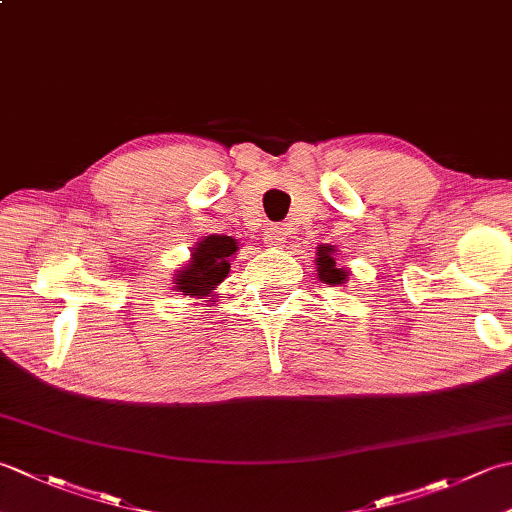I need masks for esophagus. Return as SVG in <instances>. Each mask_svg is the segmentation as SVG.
<instances>
[{"label": "esophagus", "instance_id": "1", "mask_svg": "<svg viewBox=\"0 0 512 512\" xmlns=\"http://www.w3.org/2000/svg\"><path fill=\"white\" fill-rule=\"evenodd\" d=\"M286 235H288V228H284V226H270V228H266V233H264V242L268 246L279 248V246L286 244Z\"/></svg>", "mask_w": 512, "mask_h": 512}]
</instances>
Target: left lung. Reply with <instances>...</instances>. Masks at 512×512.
Segmentation results:
<instances>
[{"label":"left lung","mask_w":512,"mask_h":512,"mask_svg":"<svg viewBox=\"0 0 512 512\" xmlns=\"http://www.w3.org/2000/svg\"><path fill=\"white\" fill-rule=\"evenodd\" d=\"M334 253L336 248L330 244H321L319 253H317V273L323 284L328 286H341L347 281V273L343 268H336L334 262Z\"/></svg>","instance_id":"left-lung-1"}]
</instances>
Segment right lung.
I'll return each mask as SVG.
<instances>
[{
	"label": "right lung",
	"instance_id": "add662e5",
	"mask_svg": "<svg viewBox=\"0 0 512 512\" xmlns=\"http://www.w3.org/2000/svg\"><path fill=\"white\" fill-rule=\"evenodd\" d=\"M237 239L228 235H209L195 244L191 253V262L184 264L176 279L173 290L182 292L195 299L211 297L213 290L222 284L231 270V259L237 253Z\"/></svg>",
	"mask_w": 512,
	"mask_h": 512
}]
</instances>
